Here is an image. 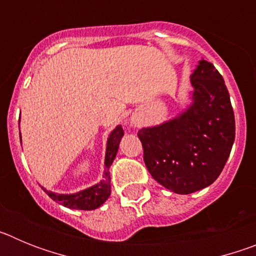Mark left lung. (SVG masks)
Wrapping results in <instances>:
<instances>
[{
  "mask_svg": "<svg viewBox=\"0 0 256 256\" xmlns=\"http://www.w3.org/2000/svg\"><path fill=\"white\" fill-rule=\"evenodd\" d=\"M191 84L192 104L186 110L137 133L154 180L180 195L200 191L219 177L236 134L230 94L214 65L198 61Z\"/></svg>",
  "mask_w": 256,
  "mask_h": 256,
  "instance_id": "left-lung-1",
  "label": "left lung"
}]
</instances>
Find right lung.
Masks as SVG:
<instances>
[{
	"label": "right lung",
	"instance_id": "obj_1",
	"mask_svg": "<svg viewBox=\"0 0 256 256\" xmlns=\"http://www.w3.org/2000/svg\"><path fill=\"white\" fill-rule=\"evenodd\" d=\"M124 136V130L122 126H118L108 138V144H106V155H105V172H104V180L100 183H97L94 186L88 187V188L79 191L76 194H70V195H64V194H55V192L44 191L54 201H58V204L62 206H66L69 209H79V210H94L100 208L110 196L112 192V186H110V174L108 169L112 166L116 156L119 144H120L122 137ZM22 141V137H20Z\"/></svg>",
	"mask_w": 256,
	"mask_h": 256
}]
</instances>
